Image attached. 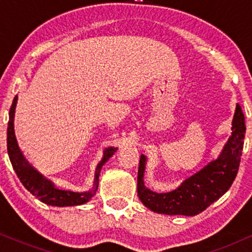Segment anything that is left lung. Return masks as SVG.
<instances>
[{"label": "left lung", "mask_w": 252, "mask_h": 252, "mask_svg": "<svg viewBox=\"0 0 252 252\" xmlns=\"http://www.w3.org/2000/svg\"><path fill=\"white\" fill-rule=\"evenodd\" d=\"M246 123L241 106L236 104L232 133L218 158L181 182L174 190L156 192L144 186L147 157L141 155L137 172V195L151 211L168 216H196L219 199L232 186L242 156Z\"/></svg>", "instance_id": "left-lung-1"}]
</instances>
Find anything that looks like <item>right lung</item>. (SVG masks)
<instances>
[{"label":"right lung","mask_w":252,"mask_h":252,"mask_svg":"<svg viewBox=\"0 0 252 252\" xmlns=\"http://www.w3.org/2000/svg\"><path fill=\"white\" fill-rule=\"evenodd\" d=\"M18 96H15L13 102L10 108L9 112V123H8V132H6V146H8V154L10 161H11L13 170H15L17 177L22 181L27 190L31 194L44 204L53 205V206H74L81 205L91 201L92 197H94L96 190L98 188V179L99 172L103 165L108 161L112 155L116 153L118 148L109 147L105 148L103 151V157L99 163L96 166L95 177H94V185L93 188L89 189L88 191L75 192L72 190H64V189L57 188L56 186L50 179L44 177L42 173H40L30 161L24 156L23 151L20 150L17 142L15 135V126H13V120H15V111Z\"/></svg>","instance_id":"add662e5"}]
</instances>
